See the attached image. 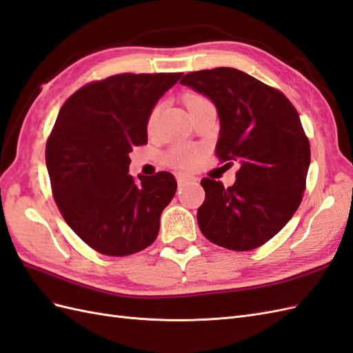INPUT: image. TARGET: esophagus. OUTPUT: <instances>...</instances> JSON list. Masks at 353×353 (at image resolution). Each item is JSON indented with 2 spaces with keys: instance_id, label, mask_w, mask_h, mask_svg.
Masks as SVG:
<instances>
[{
  "instance_id": "34e87169",
  "label": "esophagus",
  "mask_w": 353,
  "mask_h": 353,
  "mask_svg": "<svg viewBox=\"0 0 353 353\" xmlns=\"http://www.w3.org/2000/svg\"><path fill=\"white\" fill-rule=\"evenodd\" d=\"M176 177H177L179 186H182L188 182H195V180H196L194 176H189V174H185V173H179V174H176Z\"/></svg>"
}]
</instances>
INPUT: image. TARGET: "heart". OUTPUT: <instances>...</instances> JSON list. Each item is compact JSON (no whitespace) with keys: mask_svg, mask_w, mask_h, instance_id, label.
<instances>
[{"mask_svg":"<svg viewBox=\"0 0 353 353\" xmlns=\"http://www.w3.org/2000/svg\"><path fill=\"white\" fill-rule=\"evenodd\" d=\"M203 99H205L204 97L201 95H189L186 98V105H191L194 103H198V101H203ZM155 116H157V110L152 113L150 116V121H149V126H152L153 121H155ZM198 157H200V152H198L196 148L194 146H188V144H183V146H176L171 149L168 153H167V161L170 162L171 165L173 167H177V168H189L192 167L195 162L198 161Z\"/></svg>","mask_w":353,"mask_h":353,"instance_id":"1","label":"heart"}]
</instances>
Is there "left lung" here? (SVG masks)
<instances>
[{"instance_id": "8db88e82", "label": "left lung", "mask_w": 353, "mask_h": 353, "mask_svg": "<svg viewBox=\"0 0 353 353\" xmlns=\"http://www.w3.org/2000/svg\"><path fill=\"white\" fill-rule=\"evenodd\" d=\"M180 83L214 103L221 121L216 157L228 167L240 164L230 188L201 180V232L230 250L263 246L292 218L305 191L310 143L300 114L279 89L236 68L192 71Z\"/></svg>"}]
</instances>
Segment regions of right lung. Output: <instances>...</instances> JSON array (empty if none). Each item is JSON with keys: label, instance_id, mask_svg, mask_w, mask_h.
Listing matches in <instances>:
<instances>
[{"label": "right lung", "instance_id": "right-lung-1", "mask_svg": "<svg viewBox=\"0 0 353 353\" xmlns=\"http://www.w3.org/2000/svg\"><path fill=\"white\" fill-rule=\"evenodd\" d=\"M182 76L114 74L61 107L46 143L52 194L68 227L98 254H137L158 236L176 179L168 171L132 177L128 153L148 143L153 107Z\"/></svg>", "mask_w": 353, "mask_h": 353}]
</instances>
